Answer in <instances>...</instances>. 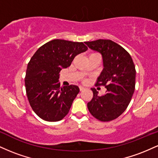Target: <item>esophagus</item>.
Masks as SVG:
<instances>
[{"label":"esophagus","instance_id":"obj_1","mask_svg":"<svg viewBox=\"0 0 158 158\" xmlns=\"http://www.w3.org/2000/svg\"><path fill=\"white\" fill-rule=\"evenodd\" d=\"M85 87H83V86H79V89H80V90L81 91V90H85Z\"/></svg>","mask_w":158,"mask_h":158}]
</instances>
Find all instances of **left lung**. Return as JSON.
<instances>
[{
    "label": "left lung",
    "mask_w": 158,
    "mask_h": 158,
    "mask_svg": "<svg viewBox=\"0 0 158 158\" xmlns=\"http://www.w3.org/2000/svg\"><path fill=\"white\" fill-rule=\"evenodd\" d=\"M85 44L102 55L103 69L96 85L106 88V94L102 96L91 88L94 97L88 103V108L99 120H113L126 110L131 102L135 88V66L129 53L110 40L87 41Z\"/></svg>",
    "instance_id": "obj_1"
}]
</instances>
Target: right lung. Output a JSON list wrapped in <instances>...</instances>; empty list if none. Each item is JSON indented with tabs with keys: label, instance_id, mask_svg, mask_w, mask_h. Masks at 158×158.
Returning <instances> with one entry per match:
<instances>
[{
	"label": "right lung",
	"instance_id": "obj_1",
	"mask_svg": "<svg viewBox=\"0 0 158 158\" xmlns=\"http://www.w3.org/2000/svg\"><path fill=\"white\" fill-rule=\"evenodd\" d=\"M87 50L82 42L54 39L32 56L27 64L25 87L29 102L40 118L57 122L68 114L79 88L73 85L61 88L59 72Z\"/></svg>",
	"mask_w": 158,
	"mask_h": 158
}]
</instances>
